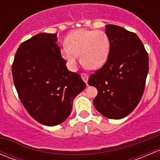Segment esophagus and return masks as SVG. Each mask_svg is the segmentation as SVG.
I'll return each instance as SVG.
<instances>
[{
	"instance_id": "esophagus-1",
	"label": "esophagus",
	"mask_w": 160,
	"mask_h": 160,
	"mask_svg": "<svg viewBox=\"0 0 160 160\" xmlns=\"http://www.w3.org/2000/svg\"><path fill=\"white\" fill-rule=\"evenodd\" d=\"M88 77H89V76H88V74L85 73V72H82V73H81V78H82V80H83V81H84L86 83H88Z\"/></svg>"
}]
</instances>
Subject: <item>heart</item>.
I'll list each match as a JSON object with an SVG mask.
<instances>
[{"label":"heart","instance_id":"b5f03b06","mask_svg":"<svg viewBox=\"0 0 160 160\" xmlns=\"http://www.w3.org/2000/svg\"><path fill=\"white\" fill-rule=\"evenodd\" d=\"M60 54L71 70L76 68L77 55L88 69L97 70L105 63L110 51V40L103 31L78 29L70 32Z\"/></svg>","mask_w":160,"mask_h":160}]
</instances>
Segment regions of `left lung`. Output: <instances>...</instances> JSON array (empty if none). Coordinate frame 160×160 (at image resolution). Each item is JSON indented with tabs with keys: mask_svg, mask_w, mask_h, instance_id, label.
<instances>
[{
	"mask_svg": "<svg viewBox=\"0 0 160 160\" xmlns=\"http://www.w3.org/2000/svg\"><path fill=\"white\" fill-rule=\"evenodd\" d=\"M110 51L105 63L95 70L88 84L98 93L93 104L110 119H121L139 103L149 71V56L138 35L114 25H106Z\"/></svg>",
	"mask_w": 160,
	"mask_h": 160,
	"instance_id": "left-lung-1",
	"label": "left lung"
}]
</instances>
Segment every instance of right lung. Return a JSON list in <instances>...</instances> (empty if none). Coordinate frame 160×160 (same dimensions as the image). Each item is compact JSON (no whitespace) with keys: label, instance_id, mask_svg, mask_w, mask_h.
<instances>
[{"label":"right lung","instance_id":"add662e5","mask_svg":"<svg viewBox=\"0 0 160 160\" xmlns=\"http://www.w3.org/2000/svg\"><path fill=\"white\" fill-rule=\"evenodd\" d=\"M56 42V33L32 37L20 45L11 67L24 108L47 126L63 122L70 114L74 98L86 88L80 74L67 70Z\"/></svg>","mask_w":160,"mask_h":160}]
</instances>
